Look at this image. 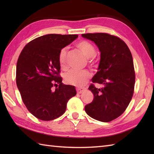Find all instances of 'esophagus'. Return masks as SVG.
<instances>
[{"instance_id": "34e87169", "label": "esophagus", "mask_w": 154, "mask_h": 154, "mask_svg": "<svg viewBox=\"0 0 154 154\" xmlns=\"http://www.w3.org/2000/svg\"><path fill=\"white\" fill-rule=\"evenodd\" d=\"M85 91V88H79V89H77V93L78 94H81Z\"/></svg>"}]
</instances>
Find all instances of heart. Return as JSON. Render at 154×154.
<instances>
[{
    "label": "heart",
    "mask_w": 154,
    "mask_h": 154,
    "mask_svg": "<svg viewBox=\"0 0 154 154\" xmlns=\"http://www.w3.org/2000/svg\"><path fill=\"white\" fill-rule=\"evenodd\" d=\"M76 45L84 54L85 56L89 59V63L91 65H93L95 63L93 57L96 54V49L94 45L89 42L86 40L79 42ZM67 55V48H62L60 51V54H59L58 60L61 67L63 69L66 68ZM91 77V74L88 70H71L65 74L64 80L65 83L67 84L74 86L81 87L83 86L87 82V81L90 79Z\"/></svg>",
    "instance_id": "heart-1"
}]
</instances>
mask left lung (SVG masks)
<instances>
[{"label": "left lung", "instance_id": "left-lung-1", "mask_svg": "<svg viewBox=\"0 0 154 154\" xmlns=\"http://www.w3.org/2000/svg\"><path fill=\"white\" fill-rule=\"evenodd\" d=\"M82 36L93 41L100 51L99 69L92 81L103 85L98 89L90 85L94 99L85 109L94 119L110 122L126 110L133 96L136 76L132 55L125 42L116 35L88 33Z\"/></svg>", "mask_w": 154, "mask_h": 154}]
</instances>
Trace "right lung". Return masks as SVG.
<instances>
[{"instance_id": "1", "label": "right lung", "mask_w": 154, "mask_h": 154, "mask_svg": "<svg viewBox=\"0 0 154 154\" xmlns=\"http://www.w3.org/2000/svg\"><path fill=\"white\" fill-rule=\"evenodd\" d=\"M78 35L47 34L23 48L16 64V81L23 103L37 119L48 121L61 116L76 95L74 86L62 83L58 56Z\"/></svg>"}]
</instances>
